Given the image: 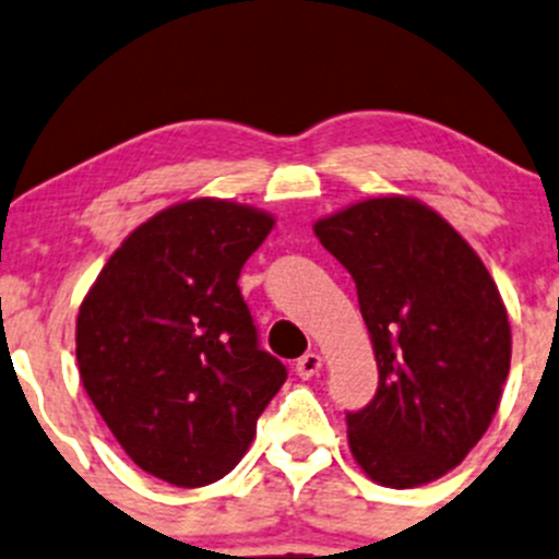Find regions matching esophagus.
<instances>
[{"instance_id": "obj_1", "label": "esophagus", "mask_w": 559, "mask_h": 559, "mask_svg": "<svg viewBox=\"0 0 559 559\" xmlns=\"http://www.w3.org/2000/svg\"><path fill=\"white\" fill-rule=\"evenodd\" d=\"M319 370H321V357H319V354H313V352L302 354V357L297 359V365H295V373L300 376V379H313Z\"/></svg>"}]
</instances>
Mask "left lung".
I'll list each match as a JSON object with an SVG mask.
<instances>
[{
  "label": "left lung",
  "mask_w": 559,
  "mask_h": 559,
  "mask_svg": "<svg viewBox=\"0 0 559 559\" xmlns=\"http://www.w3.org/2000/svg\"><path fill=\"white\" fill-rule=\"evenodd\" d=\"M352 273L379 389L348 411V447L373 481L441 478L481 441L511 365V326L492 275L436 211L376 197L316 222Z\"/></svg>",
  "instance_id": "8db88e82"
}]
</instances>
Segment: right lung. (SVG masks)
<instances>
[{"label":"right lung","mask_w":559,"mask_h":559,"mask_svg":"<svg viewBox=\"0 0 559 559\" xmlns=\"http://www.w3.org/2000/svg\"><path fill=\"white\" fill-rule=\"evenodd\" d=\"M270 229L235 202L167 207L107 259L78 313L83 389L134 465L175 487L227 476L286 381L238 286Z\"/></svg>","instance_id":"add662e5"}]
</instances>
